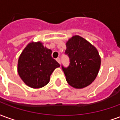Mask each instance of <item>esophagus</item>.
<instances>
[{
    "instance_id": "esophagus-1",
    "label": "esophagus",
    "mask_w": 120,
    "mask_h": 120,
    "mask_svg": "<svg viewBox=\"0 0 120 120\" xmlns=\"http://www.w3.org/2000/svg\"><path fill=\"white\" fill-rule=\"evenodd\" d=\"M56 61H57L59 63V64H60V58H56Z\"/></svg>"
}]
</instances>
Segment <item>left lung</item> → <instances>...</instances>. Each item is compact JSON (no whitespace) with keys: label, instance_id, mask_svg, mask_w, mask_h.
I'll return each instance as SVG.
<instances>
[{"label":"left lung","instance_id":"left-lung-1","mask_svg":"<svg viewBox=\"0 0 120 120\" xmlns=\"http://www.w3.org/2000/svg\"><path fill=\"white\" fill-rule=\"evenodd\" d=\"M65 54L69 58L67 68L62 65L66 80L73 87H86L95 80L100 68L97 49L86 40L75 36L66 43Z\"/></svg>","mask_w":120,"mask_h":120}]
</instances>
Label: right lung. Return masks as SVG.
I'll use <instances>...</instances> for the list:
<instances>
[{
  "label": "right lung",
  "instance_id": "add662e5",
  "mask_svg": "<svg viewBox=\"0 0 120 120\" xmlns=\"http://www.w3.org/2000/svg\"><path fill=\"white\" fill-rule=\"evenodd\" d=\"M51 53L40 42L30 43L25 48L18 61V73L27 86L40 88L49 83L53 71L60 67Z\"/></svg>",
  "mask_w": 120,
  "mask_h": 120
}]
</instances>
